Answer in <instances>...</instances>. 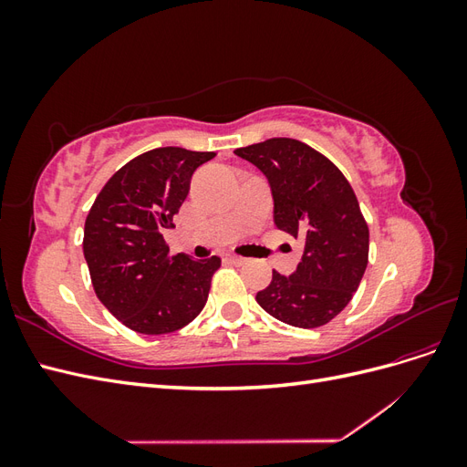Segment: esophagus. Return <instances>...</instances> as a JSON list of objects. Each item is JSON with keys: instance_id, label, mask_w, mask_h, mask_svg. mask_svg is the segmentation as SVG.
I'll return each mask as SVG.
<instances>
[{"instance_id": "obj_1", "label": "esophagus", "mask_w": 467, "mask_h": 467, "mask_svg": "<svg viewBox=\"0 0 467 467\" xmlns=\"http://www.w3.org/2000/svg\"><path fill=\"white\" fill-rule=\"evenodd\" d=\"M228 261L234 263V265H245V263H247V259L237 257V255H228Z\"/></svg>"}]
</instances>
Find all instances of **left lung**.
I'll return each instance as SVG.
<instances>
[{"instance_id": "8db88e82", "label": "left lung", "mask_w": 467, "mask_h": 467, "mask_svg": "<svg viewBox=\"0 0 467 467\" xmlns=\"http://www.w3.org/2000/svg\"><path fill=\"white\" fill-rule=\"evenodd\" d=\"M266 177L276 228L304 242L296 271L257 292L266 314L314 329L341 314L368 265L370 234L357 194L338 169L300 140L271 138L234 151Z\"/></svg>"}]
</instances>
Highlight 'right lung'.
<instances>
[{"label":"right lung","instance_id":"right-lung-1","mask_svg":"<svg viewBox=\"0 0 467 467\" xmlns=\"http://www.w3.org/2000/svg\"><path fill=\"white\" fill-rule=\"evenodd\" d=\"M214 151L155 148L112 175L83 230V255L97 298L142 335L179 331L202 312L220 257H169L163 239L185 202L196 167Z\"/></svg>","mask_w":467,"mask_h":467}]
</instances>
